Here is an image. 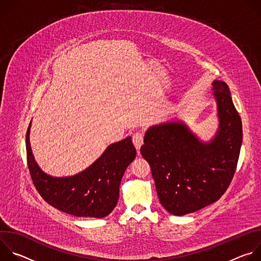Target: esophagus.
I'll return each instance as SVG.
<instances>
[{
	"label": "esophagus",
	"instance_id": "1",
	"mask_svg": "<svg viewBox=\"0 0 261 261\" xmlns=\"http://www.w3.org/2000/svg\"><path fill=\"white\" fill-rule=\"evenodd\" d=\"M132 140H133V143H134V145H135V147H136L137 152L139 153L140 147H141V145L143 144V134H142L141 132L135 133V134L133 135V137H132Z\"/></svg>",
	"mask_w": 261,
	"mask_h": 261
}]
</instances>
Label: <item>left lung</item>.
I'll return each mask as SVG.
<instances>
[{
    "label": "left lung",
    "mask_w": 261,
    "mask_h": 261,
    "mask_svg": "<svg viewBox=\"0 0 261 261\" xmlns=\"http://www.w3.org/2000/svg\"><path fill=\"white\" fill-rule=\"evenodd\" d=\"M218 127L208 140L182 120L171 118L148 127L140 147L155 180L159 200L174 216L194 213L217 201L233 177L243 141L242 120L230 90L212 83Z\"/></svg>",
    "instance_id": "1"
}]
</instances>
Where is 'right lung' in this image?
<instances>
[{"instance_id":"add662e5","label":"right lung","mask_w":261,"mask_h":261,"mask_svg":"<svg viewBox=\"0 0 261 261\" xmlns=\"http://www.w3.org/2000/svg\"><path fill=\"white\" fill-rule=\"evenodd\" d=\"M32 121L27 135V158L36 189L54 207L76 217L104 218L116 207L120 184L136 157L131 136L109 144L103 154L85 170L70 176H54L36 162L30 142Z\"/></svg>"}]
</instances>
